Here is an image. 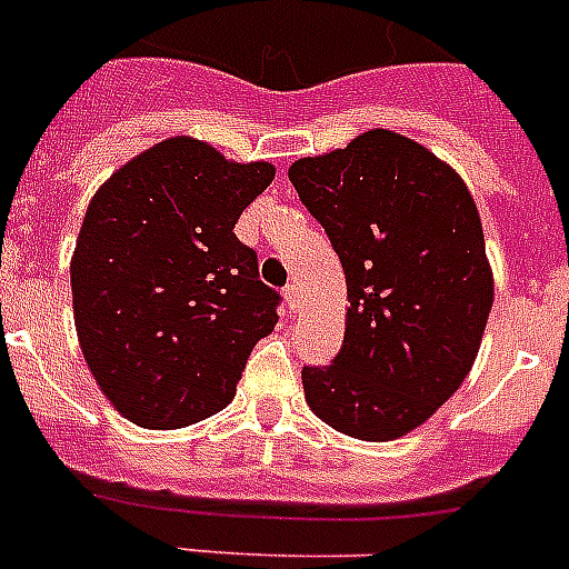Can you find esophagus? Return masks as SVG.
Segmentation results:
<instances>
[{
  "instance_id": "34e87169",
  "label": "esophagus",
  "mask_w": 569,
  "mask_h": 569,
  "mask_svg": "<svg viewBox=\"0 0 569 569\" xmlns=\"http://www.w3.org/2000/svg\"><path fill=\"white\" fill-rule=\"evenodd\" d=\"M283 298H286V303H289V309H298L300 307V286L298 283L286 286Z\"/></svg>"
}]
</instances>
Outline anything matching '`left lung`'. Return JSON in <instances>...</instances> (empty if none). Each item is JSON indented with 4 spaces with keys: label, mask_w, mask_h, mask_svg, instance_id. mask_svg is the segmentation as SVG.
<instances>
[{
    "label": "left lung",
    "mask_w": 569,
    "mask_h": 569,
    "mask_svg": "<svg viewBox=\"0 0 569 569\" xmlns=\"http://www.w3.org/2000/svg\"><path fill=\"white\" fill-rule=\"evenodd\" d=\"M289 179L347 277V329L329 367H303L315 417L388 442L431 419L475 365L495 300L466 181L422 144L370 130Z\"/></svg>",
    "instance_id": "obj_1"
}]
</instances>
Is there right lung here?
<instances>
[{"mask_svg":"<svg viewBox=\"0 0 569 569\" xmlns=\"http://www.w3.org/2000/svg\"><path fill=\"white\" fill-rule=\"evenodd\" d=\"M274 164L228 161L176 136L118 167L86 208L71 303L86 365L141 428H184L226 408L280 295L257 280L233 226Z\"/></svg>","mask_w":569,"mask_h":569,"instance_id":"right-lung-1","label":"right lung"}]
</instances>
